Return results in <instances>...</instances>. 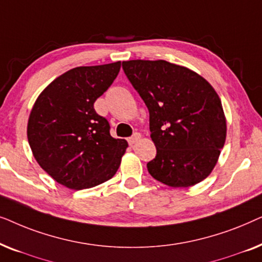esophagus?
I'll return each instance as SVG.
<instances>
[{"mask_svg": "<svg viewBox=\"0 0 262 262\" xmlns=\"http://www.w3.org/2000/svg\"><path fill=\"white\" fill-rule=\"evenodd\" d=\"M139 139H141V135H139V134H137V132H136V134H135L134 136H132V137L128 138V144H130V145H134L135 143H137V142L139 141Z\"/></svg>", "mask_w": 262, "mask_h": 262, "instance_id": "obj_1", "label": "esophagus"}]
</instances>
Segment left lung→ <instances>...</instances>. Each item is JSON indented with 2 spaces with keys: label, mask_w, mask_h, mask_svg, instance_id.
Returning <instances> with one entry per match:
<instances>
[{
  "label": "left lung",
  "mask_w": 262,
  "mask_h": 262,
  "mask_svg": "<svg viewBox=\"0 0 262 262\" xmlns=\"http://www.w3.org/2000/svg\"><path fill=\"white\" fill-rule=\"evenodd\" d=\"M126 76L149 110L157 154L150 175L170 187H191L213 170L227 138L221 99L203 76L167 60L123 62Z\"/></svg>",
  "instance_id": "left-lung-1"
}]
</instances>
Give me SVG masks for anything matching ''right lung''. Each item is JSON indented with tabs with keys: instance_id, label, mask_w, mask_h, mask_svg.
Returning <instances> with one entry per match:
<instances>
[{
	"instance_id": "right-lung-1",
	"label": "right lung",
	"mask_w": 262,
	"mask_h": 262,
	"mask_svg": "<svg viewBox=\"0 0 262 262\" xmlns=\"http://www.w3.org/2000/svg\"><path fill=\"white\" fill-rule=\"evenodd\" d=\"M121 62L77 67L55 78L35 100L27 138L39 166L58 184L84 189L110 180L127 149L110 135L94 102L119 74Z\"/></svg>"
}]
</instances>
